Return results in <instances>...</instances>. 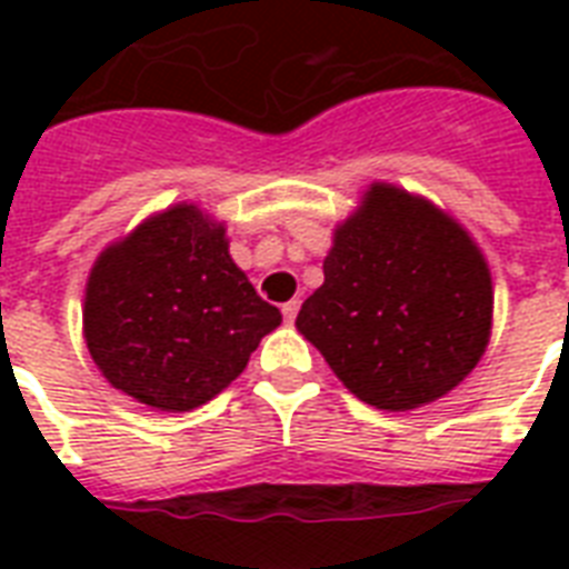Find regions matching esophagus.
Here are the masks:
<instances>
[{"instance_id": "esophagus-1", "label": "esophagus", "mask_w": 569, "mask_h": 569, "mask_svg": "<svg viewBox=\"0 0 569 569\" xmlns=\"http://www.w3.org/2000/svg\"><path fill=\"white\" fill-rule=\"evenodd\" d=\"M298 307H301V301H286L283 303L286 321H295V316H298Z\"/></svg>"}]
</instances>
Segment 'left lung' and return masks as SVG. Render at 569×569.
<instances>
[{
    "label": "left lung",
    "instance_id": "obj_1",
    "mask_svg": "<svg viewBox=\"0 0 569 569\" xmlns=\"http://www.w3.org/2000/svg\"><path fill=\"white\" fill-rule=\"evenodd\" d=\"M295 328L348 392L378 410H413L458 387L493 328V280L449 212L372 182L333 230L325 283Z\"/></svg>",
    "mask_w": 569,
    "mask_h": 569
}]
</instances>
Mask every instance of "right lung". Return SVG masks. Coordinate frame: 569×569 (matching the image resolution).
<instances>
[{"label":"right lung","instance_id":"1","mask_svg":"<svg viewBox=\"0 0 569 569\" xmlns=\"http://www.w3.org/2000/svg\"><path fill=\"white\" fill-rule=\"evenodd\" d=\"M280 321L232 262L227 227L194 203L111 241L84 283L82 333L97 369L164 413L212 401Z\"/></svg>","mask_w":569,"mask_h":569}]
</instances>
